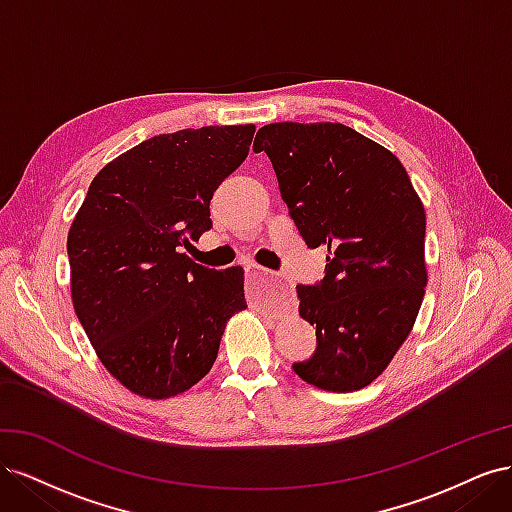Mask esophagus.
Masks as SVG:
<instances>
[{
	"label": "esophagus",
	"instance_id": "esophagus-1",
	"mask_svg": "<svg viewBox=\"0 0 512 512\" xmlns=\"http://www.w3.org/2000/svg\"><path fill=\"white\" fill-rule=\"evenodd\" d=\"M245 280H247V288H250L254 299L269 297L275 288V282H277V280H273L271 271L256 267V265H250L245 269Z\"/></svg>",
	"mask_w": 512,
	"mask_h": 512
}]
</instances>
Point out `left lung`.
Masks as SVG:
<instances>
[{
	"mask_svg": "<svg viewBox=\"0 0 512 512\" xmlns=\"http://www.w3.org/2000/svg\"><path fill=\"white\" fill-rule=\"evenodd\" d=\"M265 151L307 247H327L316 284L297 286L316 350L292 363L322 391L376 380L406 342L427 286L425 209L389 149L342 123H269Z\"/></svg>",
	"mask_w": 512,
	"mask_h": 512,
	"instance_id": "left-lung-1",
	"label": "left lung"
}]
</instances>
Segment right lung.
Returning a JSON list of instances; mask_svg holds the SVG:
<instances>
[{"label":"right lung","mask_w":512,"mask_h":512,"mask_svg":"<svg viewBox=\"0 0 512 512\" xmlns=\"http://www.w3.org/2000/svg\"><path fill=\"white\" fill-rule=\"evenodd\" d=\"M254 126L153 136L106 164L68 235L72 303L102 365L126 389L164 399L218 359L241 312L243 269L215 271L188 250L211 230L209 203L250 153Z\"/></svg>","instance_id":"right-lung-1"}]
</instances>
